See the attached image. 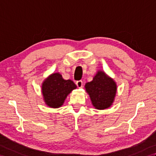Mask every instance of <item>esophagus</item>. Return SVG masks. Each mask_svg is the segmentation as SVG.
I'll use <instances>...</instances> for the list:
<instances>
[{"mask_svg": "<svg viewBox=\"0 0 156 156\" xmlns=\"http://www.w3.org/2000/svg\"><path fill=\"white\" fill-rule=\"evenodd\" d=\"M76 84L78 88H82V86H83V82L82 80H78L76 82Z\"/></svg>", "mask_w": 156, "mask_h": 156, "instance_id": "34e87169", "label": "esophagus"}]
</instances>
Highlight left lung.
I'll use <instances>...</instances> for the list:
<instances>
[{
	"label": "left lung",
	"instance_id": "left-lung-1",
	"mask_svg": "<svg viewBox=\"0 0 156 156\" xmlns=\"http://www.w3.org/2000/svg\"><path fill=\"white\" fill-rule=\"evenodd\" d=\"M85 88L92 105L100 110L110 107L117 91L115 82L103 72H98L92 81L86 84Z\"/></svg>",
	"mask_w": 156,
	"mask_h": 156
}]
</instances>
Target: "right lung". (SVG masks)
<instances>
[{
    "label": "right lung",
    "instance_id": "add662e5",
    "mask_svg": "<svg viewBox=\"0 0 156 156\" xmlns=\"http://www.w3.org/2000/svg\"><path fill=\"white\" fill-rule=\"evenodd\" d=\"M76 88V84L71 80H64L59 73L53 74L42 85V93L46 105L52 108L61 107L68 94Z\"/></svg>",
    "mask_w": 156,
    "mask_h": 156
}]
</instances>
